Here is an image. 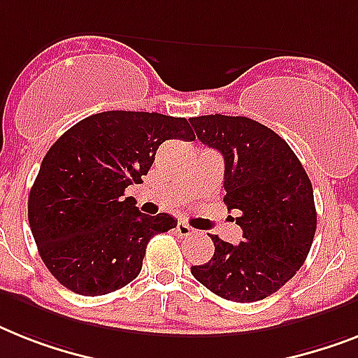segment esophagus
I'll return each instance as SVG.
<instances>
[{
  "label": "esophagus",
  "instance_id": "34e87169",
  "mask_svg": "<svg viewBox=\"0 0 358 358\" xmlns=\"http://www.w3.org/2000/svg\"><path fill=\"white\" fill-rule=\"evenodd\" d=\"M176 232H177V236H181V238H190V236L196 234V230L192 229L188 223H185V221H179V223H177Z\"/></svg>",
  "mask_w": 358,
  "mask_h": 358
}]
</instances>
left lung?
Instances as JSON below:
<instances>
[{
  "instance_id": "left-lung-1",
  "label": "left lung",
  "mask_w": 358,
  "mask_h": 358,
  "mask_svg": "<svg viewBox=\"0 0 358 358\" xmlns=\"http://www.w3.org/2000/svg\"><path fill=\"white\" fill-rule=\"evenodd\" d=\"M203 144L225 159V203L239 212V245L212 234L214 256L192 265L197 282L232 302H258L296 274L317 230L313 185L278 133L247 117L203 115L190 119Z\"/></svg>"
}]
</instances>
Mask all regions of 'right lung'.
<instances>
[{
	"label": "right lung",
	"mask_w": 358,
	"mask_h": 358,
	"mask_svg": "<svg viewBox=\"0 0 358 358\" xmlns=\"http://www.w3.org/2000/svg\"><path fill=\"white\" fill-rule=\"evenodd\" d=\"M170 138L196 135L181 117L104 111L80 120L47 152L29 194V225L64 287L100 296L128 285L143 268L148 241L177 227L172 215H146L124 197Z\"/></svg>",
	"instance_id": "1"
}]
</instances>
